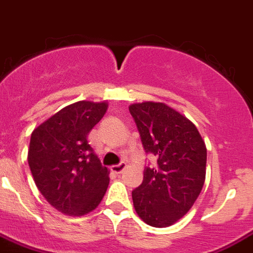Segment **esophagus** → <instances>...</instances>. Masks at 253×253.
<instances>
[{
  "label": "esophagus",
  "instance_id": "esophagus-1",
  "mask_svg": "<svg viewBox=\"0 0 253 253\" xmlns=\"http://www.w3.org/2000/svg\"><path fill=\"white\" fill-rule=\"evenodd\" d=\"M126 168V163H119V165L112 166L111 167V170L113 171V173H116V174H121L122 171H123Z\"/></svg>",
  "mask_w": 253,
  "mask_h": 253
}]
</instances>
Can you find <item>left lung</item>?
I'll return each instance as SVG.
<instances>
[{
    "label": "left lung",
    "mask_w": 253,
    "mask_h": 253,
    "mask_svg": "<svg viewBox=\"0 0 253 253\" xmlns=\"http://www.w3.org/2000/svg\"><path fill=\"white\" fill-rule=\"evenodd\" d=\"M129 111L146 153L157 158V167H145L142 184L132 191L135 211L151 226L173 225L204 187L205 141L192 122L166 103H132Z\"/></svg>",
    "instance_id": "1"
}]
</instances>
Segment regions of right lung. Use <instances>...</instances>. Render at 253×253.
Segmentation results:
<instances>
[{
    "label": "right lung",
    "instance_id": "1",
    "mask_svg": "<svg viewBox=\"0 0 253 253\" xmlns=\"http://www.w3.org/2000/svg\"><path fill=\"white\" fill-rule=\"evenodd\" d=\"M107 107V102L79 101L31 132L28 163L34 181L48 204L64 214H87L107 191L109 170L87 142Z\"/></svg>",
    "mask_w": 253,
    "mask_h": 253
}]
</instances>
